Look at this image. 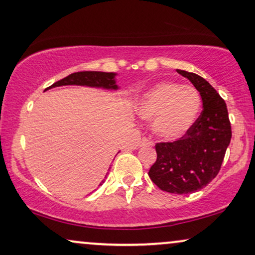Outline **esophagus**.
<instances>
[{
    "label": "esophagus",
    "mask_w": 255,
    "mask_h": 255,
    "mask_svg": "<svg viewBox=\"0 0 255 255\" xmlns=\"http://www.w3.org/2000/svg\"><path fill=\"white\" fill-rule=\"evenodd\" d=\"M151 144H153V142H151L149 138L142 137V138H141L140 143H138V146H151Z\"/></svg>",
    "instance_id": "34e87169"
}]
</instances>
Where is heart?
<instances>
[{"label": "heart", "mask_w": 255, "mask_h": 255, "mask_svg": "<svg viewBox=\"0 0 255 255\" xmlns=\"http://www.w3.org/2000/svg\"><path fill=\"white\" fill-rule=\"evenodd\" d=\"M201 108L198 90L175 82H161L147 90L137 104V113L151 122L153 133L163 140L183 136L194 125Z\"/></svg>", "instance_id": "obj_1"}]
</instances>
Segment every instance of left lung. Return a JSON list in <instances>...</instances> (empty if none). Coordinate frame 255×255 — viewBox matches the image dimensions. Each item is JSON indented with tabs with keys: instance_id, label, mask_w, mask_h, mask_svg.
Wrapping results in <instances>:
<instances>
[{
	"instance_id": "obj_1",
	"label": "left lung",
	"mask_w": 255,
	"mask_h": 255,
	"mask_svg": "<svg viewBox=\"0 0 255 255\" xmlns=\"http://www.w3.org/2000/svg\"><path fill=\"white\" fill-rule=\"evenodd\" d=\"M176 72L194 85L204 109L182 137L155 144L157 157L148 175L161 191L189 194L202 189L218 175L232 129L227 106L217 90L198 74Z\"/></svg>"
}]
</instances>
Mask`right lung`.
Here are the masks:
<instances>
[{"label": "right lung", "mask_w": 255, "mask_h": 255, "mask_svg": "<svg viewBox=\"0 0 255 255\" xmlns=\"http://www.w3.org/2000/svg\"><path fill=\"white\" fill-rule=\"evenodd\" d=\"M115 73H105V72H79L73 73L64 79L60 80L48 87L47 89L54 88V87L60 86H68V85H76V86H88V87H101L106 89H118L117 83H115ZM105 181L100 183L102 185Z\"/></svg>", "instance_id": "add662e5"}]
</instances>
